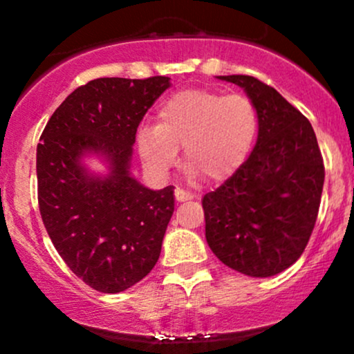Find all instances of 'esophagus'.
<instances>
[{
  "label": "esophagus",
  "mask_w": 354,
  "mask_h": 354,
  "mask_svg": "<svg viewBox=\"0 0 354 354\" xmlns=\"http://www.w3.org/2000/svg\"><path fill=\"white\" fill-rule=\"evenodd\" d=\"M174 198H176V201L178 203H181V201H188V200H191V194L189 193H186L185 189H181V188H176L174 189Z\"/></svg>",
  "instance_id": "obj_1"
}]
</instances>
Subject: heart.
<instances>
[{
  "label": "heart",
  "mask_w": 354,
  "mask_h": 354,
  "mask_svg": "<svg viewBox=\"0 0 354 354\" xmlns=\"http://www.w3.org/2000/svg\"><path fill=\"white\" fill-rule=\"evenodd\" d=\"M258 133V111L245 95L183 89L160 104L154 128L138 133V151L146 168L165 174L178 160L203 181H226L245 163Z\"/></svg>",
  "instance_id": "heart-1"
}]
</instances>
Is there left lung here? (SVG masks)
Listing matches in <instances>:
<instances>
[{"label":"left lung","instance_id":"1","mask_svg":"<svg viewBox=\"0 0 354 354\" xmlns=\"http://www.w3.org/2000/svg\"><path fill=\"white\" fill-rule=\"evenodd\" d=\"M246 91L258 111L250 158L203 198L206 241L221 263L268 278L303 254L315 228L324 165L313 126L274 88L246 75L219 76Z\"/></svg>","mask_w":354,"mask_h":354}]
</instances>
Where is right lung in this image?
I'll use <instances>...</instances> for the list:
<instances>
[{
  "label": "right lung",
  "mask_w": 354,
  "mask_h": 354,
  "mask_svg": "<svg viewBox=\"0 0 354 354\" xmlns=\"http://www.w3.org/2000/svg\"><path fill=\"white\" fill-rule=\"evenodd\" d=\"M169 78H98L76 88L44 126L36 151L43 225L63 261L101 293H120L156 265L174 188L153 191L129 174L136 129ZM98 152L108 177L79 160Z\"/></svg>",
  "instance_id": "1"
}]
</instances>
